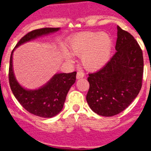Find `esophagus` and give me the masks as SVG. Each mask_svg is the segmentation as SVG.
Segmentation results:
<instances>
[{
  "instance_id": "esophagus-1",
  "label": "esophagus",
  "mask_w": 151,
  "mask_h": 151,
  "mask_svg": "<svg viewBox=\"0 0 151 151\" xmlns=\"http://www.w3.org/2000/svg\"><path fill=\"white\" fill-rule=\"evenodd\" d=\"M84 76H85V74H84V73H82V71H78V73H77V75H76V78H83Z\"/></svg>"
}]
</instances>
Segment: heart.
Instances as JSON below:
<instances>
[{"instance_id":"1","label":"heart","mask_w":151,"mask_h":151,"mask_svg":"<svg viewBox=\"0 0 151 151\" xmlns=\"http://www.w3.org/2000/svg\"><path fill=\"white\" fill-rule=\"evenodd\" d=\"M69 45L72 54L81 57L82 66L94 71L102 68L110 60L113 43L111 37L106 33L85 32L73 36ZM63 55L68 60H73L69 52L65 50Z\"/></svg>"}]
</instances>
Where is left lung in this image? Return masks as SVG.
Here are the masks:
<instances>
[{
  "instance_id": "obj_1",
  "label": "left lung",
  "mask_w": 151,
  "mask_h": 151,
  "mask_svg": "<svg viewBox=\"0 0 151 151\" xmlns=\"http://www.w3.org/2000/svg\"><path fill=\"white\" fill-rule=\"evenodd\" d=\"M116 54L99 71L88 74L86 100L94 113L113 116L123 111L142 86L143 53L130 33L117 26Z\"/></svg>"
}]
</instances>
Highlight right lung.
<instances>
[{"mask_svg": "<svg viewBox=\"0 0 151 151\" xmlns=\"http://www.w3.org/2000/svg\"><path fill=\"white\" fill-rule=\"evenodd\" d=\"M60 28H43L35 29L24 35L13 50L9 67V83L13 95L28 112L43 118H51L60 113L63 107L66 95L76 82V72L58 73L43 87L36 90L23 88L16 79L13 70V53L16 47L40 36L55 32Z\"/></svg>", "mask_w": 151, "mask_h": 151, "instance_id": "1", "label": "right lung"}]
</instances>
